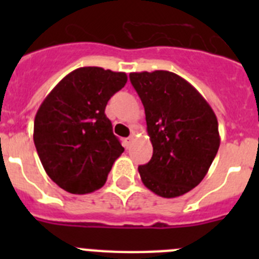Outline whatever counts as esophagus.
Listing matches in <instances>:
<instances>
[{
	"mask_svg": "<svg viewBox=\"0 0 259 259\" xmlns=\"http://www.w3.org/2000/svg\"><path fill=\"white\" fill-rule=\"evenodd\" d=\"M134 140H135L134 136H130V137H127V139H124V146L127 148V149H128V148H131Z\"/></svg>",
	"mask_w": 259,
	"mask_h": 259,
	"instance_id": "1",
	"label": "esophagus"
}]
</instances>
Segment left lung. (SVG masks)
Wrapping results in <instances>:
<instances>
[{
    "label": "left lung",
    "mask_w": 259,
    "mask_h": 259,
    "mask_svg": "<svg viewBox=\"0 0 259 259\" xmlns=\"http://www.w3.org/2000/svg\"><path fill=\"white\" fill-rule=\"evenodd\" d=\"M145 109L152 159L139 166L146 188L164 198L197 187L221 145L218 119L197 89L170 71L131 72Z\"/></svg>",
    "instance_id": "8db88e82"
}]
</instances>
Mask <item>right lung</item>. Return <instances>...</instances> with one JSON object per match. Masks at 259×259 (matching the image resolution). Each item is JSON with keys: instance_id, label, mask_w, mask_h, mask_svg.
<instances>
[{"instance_id": "obj_1", "label": "right lung", "mask_w": 259, "mask_h": 259, "mask_svg": "<svg viewBox=\"0 0 259 259\" xmlns=\"http://www.w3.org/2000/svg\"><path fill=\"white\" fill-rule=\"evenodd\" d=\"M127 83L125 72L80 67L66 75L38 107L33 141L45 172L72 194L106 183L124 148L105 114L110 97Z\"/></svg>"}]
</instances>
